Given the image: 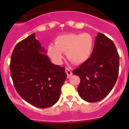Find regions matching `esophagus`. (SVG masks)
<instances>
[{
	"instance_id": "obj_1",
	"label": "esophagus",
	"mask_w": 129,
	"mask_h": 129,
	"mask_svg": "<svg viewBox=\"0 0 129 129\" xmlns=\"http://www.w3.org/2000/svg\"><path fill=\"white\" fill-rule=\"evenodd\" d=\"M66 74H67V77H68V78H69L70 77H71V75H72V72H71V71L67 68L66 69Z\"/></svg>"
}]
</instances>
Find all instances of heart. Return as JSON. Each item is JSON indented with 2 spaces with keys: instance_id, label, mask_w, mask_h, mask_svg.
I'll return each mask as SVG.
<instances>
[{
  "instance_id": "b5f03b06",
  "label": "heart",
  "mask_w": 129,
  "mask_h": 129,
  "mask_svg": "<svg viewBox=\"0 0 129 129\" xmlns=\"http://www.w3.org/2000/svg\"><path fill=\"white\" fill-rule=\"evenodd\" d=\"M93 45L94 40L89 33L68 34L58 36L55 45L48 46L47 54L57 64L62 61V52H66L68 59L73 63H82L90 57Z\"/></svg>"
}]
</instances>
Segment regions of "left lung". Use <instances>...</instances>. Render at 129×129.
I'll list each match as a JSON object with an SVG mask.
<instances>
[{
    "mask_svg": "<svg viewBox=\"0 0 129 129\" xmlns=\"http://www.w3.org/2000/svg\"><path fill=\"white\" fill-rule=\"evenodd\" d=\"M119 70V55L115 44L103 34L98 33L91 56L73 71L80 79L79 95L89 102L104 99L114 87Z\"/></svg>",
    "mask_w": 129,
    "mask_h": 129,
    "instance_id": "1",
    "label": "left lung"
}]
</instances>
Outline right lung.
I'll return each mask as SVG.
<instances>
[{"label":"right lung","instance_id":"obj_1","mask_svg":"<svg viewBox=\"0 0 129 129\" xmlns=\"http://www.w3.org/2000/svg\"><path fill=\"white\" fill-rule=\"evenodd\" d=\"M36 39L35 33L19 42L10 58V75L16 91L30 104L50 107L58 101L67 74L54 65Z\"/></svg>","mask_w":129,"mask_h":129}]
</instances>
